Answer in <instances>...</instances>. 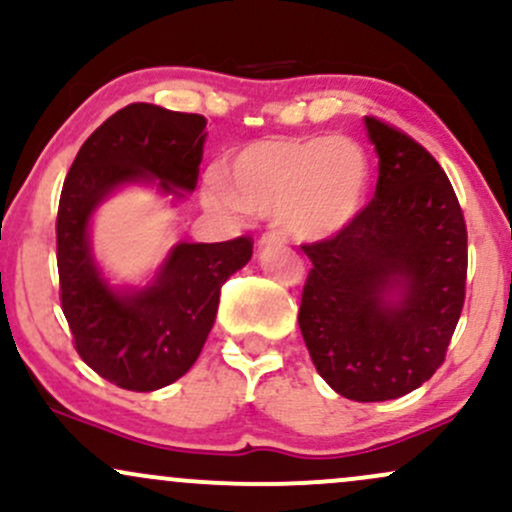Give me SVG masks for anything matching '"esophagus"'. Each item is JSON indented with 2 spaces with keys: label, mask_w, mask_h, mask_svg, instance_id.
I'll return each mask as SVG.
<instances>
[{
  "label": "esophagus",
  "mask_w": 512,
  "mask_h": 512,
  "mask_svg": "<svg viewBox=\"0 0 512 512\" xmlns=\"http://www.w3.org/2000/svg\"><path fill=\"white\" fill-rule=\"evenodd\" d=\"M284 243H286V238L276 231H267L260 238V248H269V245H284Z\"/></svg>",
  "instance_id": "34e87169"
}]
</instances>
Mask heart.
Masks as SVG:
<instances>
[{
	"label": "heart",
	"instance_id": "heart-1",
	"mask_svg": "<svg viewBox=\"0 0 512 512\" xmlns=\"http://www.w3.org/2000/svg\"><path fill=\"white\" fill-rule=\"evenodd\" d=\"M228 185L209 175L204 199L216 209L279 216L291 236L322 240L342 233L368 192L361 146L332 134L272 137L252 142L226 163Z\"/></svg>",
	"mask_w": 512,
	"mask_h": 512
}]
</instances>
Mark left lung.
I'll list each match as a JSON object with an SVG mask.
<instances>
[{
	"instance_id": "left-lung-1",
	"label": "left lung",
	"mask_w": 512,
	"mask_h": 512,
	"mask_svg": "<svg viewBox=\"0 0 512 512\" xmlns=\"http://www.w3.org/2000/svg\"><path fill=\"white\" fill-rule=\"evenodd\" d=\"M375 197L313 262L298 325L317 373L356 402L397 399L443 366L467 286V223L438 161L380 117Z\"/></svg>"
}]
</instances>
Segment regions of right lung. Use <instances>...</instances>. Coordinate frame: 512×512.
Returning <instances> with one entry per match:
<instances>
[{
    "label": "right lung",
    "instance_id": "obj_1",
    "mask_svg": "<svg viewBox=\"0 0 512 512\" xmlns=\"http://www.w3.org/2000/svg\"><path fill=\"white\" fill-rule=\"evenodd\" d=\"M207 120L151 103L110 115L76 154L57 209L62 313L76 354L122 390L151 392L182 378L207 342L221 286L252 257V238L180 243L151 286L117 293L88 250V219L117 185L161 180L163 192H192Z\"/></svg>",
    "mask_w": 512,
    "mask_h": 512
}]
</instances>
